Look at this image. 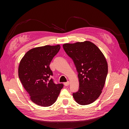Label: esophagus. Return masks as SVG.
<instances>
[{
	"mask_svg": "<svg viewBox=\"0 0 129 129\" xmlns=\"http://www.w3.org/2000/svg\"><path fill=\"white\" fill-rule=\"evenodd\" d=\"M69 84H70V82H69V81L67 82H65V83H64V84L65 86H68V85H69Z\"/></svg>",
	"mask_w": 129,
	"mask_h": 129,
	"instance_id": "obj_1",
	"label": "esophagus"
}]
</instances>
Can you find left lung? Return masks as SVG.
<instances>
[{
  "label": "left lung",
  "mask_w": 129,
  "mask_h": 129,
  "mask_svg": "<svg viewBox=\"0 0 129 129\" xmlns=\"http://www.w3.org/2000/svg\"><path fill=\"white\" fill-rule=\"evenodd\" d=\"M63 47L75 64L79 73V91L73 93L76 102L88 105L99 98L105 83L108 71L104 54L89 41L64 44Z\"/></svg>",
  "instance_id": "left-lung-1"
}]
</instances>
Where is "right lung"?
Here are the masks:
<instances>
[{"label":"right lung","instance_id":"1","mask_svg":"<svg viewBox=\"0 0 129 129\" xmlns=\"http://www.w3.org/2000/svg\"><path fill=\"white\" fill-rule=\"evenodd\" d=\"M60 45H46L29 50L20 60L18 75L21 82L30 96V99L41 107H49L56 102L62 84H55L50 75L49 67L53 57L59 51Z\"/></svg>","mask_w":129,"mask_h":129}]
</instances>
